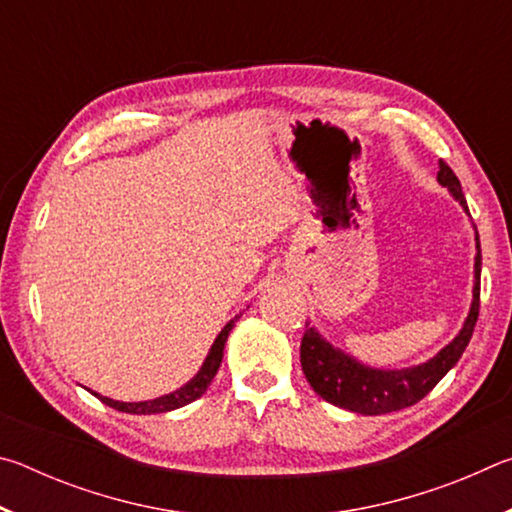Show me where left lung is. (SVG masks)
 Masks as SVG:
<instances>
[{
	"label": "left lung",
	"mask_w": 512,
	"mask_h": 512,
	"mask_svg": "<svg viewBox=\"0 0 512 512\" xmlns=\"http://www.w3.org/2000/svg\"><path fill=\"white\" fill-rule=\"evenodd\" d=\"M438 183L447 187L461 207L467 212L461 183L456 173L440 160L438 162ZM476 255H474V287L472 305L461 332L449 341L443 350L433 354L429 361L418 363L411 368H372L354 359L352 354L329 343L314 325L307 323L305 336L300 345V363L309 386L323 397L325 402L339 406V409L361 413V415H384L391 411L406 409L420 402L433 386L452 370L467 343L472 339L476 318H479V293H481V244L479 232H474Z\"/></svg>",
	"instance_id": "left-lung-1"
}]
</instances>
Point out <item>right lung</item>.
I'll use <instances>...</instances> for the list:
<instances>
[{"mask_svg": "<svg viewBox=\"0 0 512 512\" xmlns=\"http://www.w3.org/2000/svg\"><path fill=\"white\" fill-rule=\"evenodd\" d=\"M241 316V314H239ZM239 316H235L230 320L228 325H225L219 336H216L210 352H207V357L203 361L201 370L196 372V375L187 381V384H183L180 388H176L173 393H167V395H160L155 397V400H144V402H119V400H112V397H103L99 393L94 391H88L99 397V400L103 404L112 406V409L117 411H124V413H133V415H151V413H167V411H173V409H180V406H185L189 402H194L201 397L207 386L212 384V379L216 372H219V366H221V359H223V348H225V341H228V334L232 332V327H235V323L239 320Z\"/></svg>", "mask_w": 512, "mask_h": 512, "instance_id": "1", "label": "right lung"}]
</instances>
